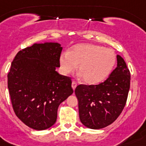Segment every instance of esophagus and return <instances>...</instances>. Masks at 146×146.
Here are the masks:
<instances>
[{
	"label": "esophagus",
	"instance_id": "1",
	"mask_svg": "<svg viewBox=\"0 0 146 146\" xmlns=\"http://www.w3.org/2000/svg\"><path fill=\"white\" fill-rule=\"evenodd\" d=\"M72 88H73V90H74V89L76 88V87H77V83H76V82H74V81H72Z\"/></svg>",
	"mask_w": 146,
	"mask_h": 146
}]
</instances>
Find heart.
<instances>
[{"label": "heart", "instance_id": "b5f03b06", "mask_svg": "<svg viewBox=\"0 0 146 146\" xmlns=\"http://www.w3.org/2000/svg\"><path fill=\"white\" fill-rule=\"evenodd\" d=\"M116 56L111 48L99 45L81 43L70 48L59 57V67L63 74L78 71L84 83L98 84L109 76L113 69Z\"/></svg>", "mask_w": 146, "mask_h": 146}]
</instances>
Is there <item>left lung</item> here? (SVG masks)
<instances>
[{"label":"left lung","mask_w":146,"mask_h":146,"mask_svg":"<svg viewBox=\"0 0 146 146\" xmlns=\"http://www.w3.org/2000/svg\"><path fill=\"white\" fill-rule=\"evenodd\" d=\"M117 67L98 85L77 86L79 118L84 126L99 129L116 120L126 105L130 87V73L125 61L116 55Z\"/></svg>","instance_id":"1"}]
</instances>
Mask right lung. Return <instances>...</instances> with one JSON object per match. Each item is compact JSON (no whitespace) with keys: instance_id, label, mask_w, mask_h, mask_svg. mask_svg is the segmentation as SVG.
Segmentation results:
<instances>
[{"instance_id":"obj_1","label":"right lung","mask_w":146,"mask_h":146,"mask_svg":"<svg viewBox=\"0 0 146 146\" xmlns=\"http://www.w3.org/2000/svg\"><path fill=\"white\" fill-rule=\"evenodd\" d=\"M62 50L58 42L33 44L17 54L7 74L15 114L36 130L53 126L58 106L73 93L71 78L55 71Z\"/></svg>"}]
</instances>
